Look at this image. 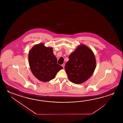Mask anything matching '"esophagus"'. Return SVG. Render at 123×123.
I'll list each match as a JSON object with an SVG mask.
<instances>
[{"mask_svg": "<svg viewBox=\"0 0 123 123\" xmlns=\"http://www.w3.org/2000/svg\"><path fill=\"white\" fill-rule=\"evenodd\" d=\"M65 64H63L62 65V66L63 68H64V67H65Z\"/></svg>", "mask_w": 123, "mask_h": 123, "instance_id": "34e87169", "label": "esophagus"}]
</instances>
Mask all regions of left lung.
<instances>
[{"mask_svg":"<svg viewBox=\"0 0 123 123\" xmlns=\"http://www.w3.org/2000/svg\"><path fill=\"white\" fill-rule=\"evenodd\" d=\"M65 64V71L70 81L74 84H82L92 75L96 68V59L92 50L81 44L69 56Z\"/></svg>","mask_w":123,"mask_h":123,"instance_id":"8db88e82","label":"left lung"}]
</instances>
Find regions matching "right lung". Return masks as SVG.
Segmentation results:
<instances>
[{
	"mask_svg": "<svg viewBox=\"0 0 123 123\" xmlns=\"http://www.w3.org/2000/svg\"><path fill=\"white\" fill-rule=\"evenodd\" d=\"M29 62L33 75L44 82L54 79L58 72L63 68L57 64L52 48L46 47L43 43L35 45L29 51Z\"/></svg>",
	"mask_w": 123,
	"mask_h": 123,
	"instance_id": "obj_1",
	"label": "right lung"
}]
</instances>
